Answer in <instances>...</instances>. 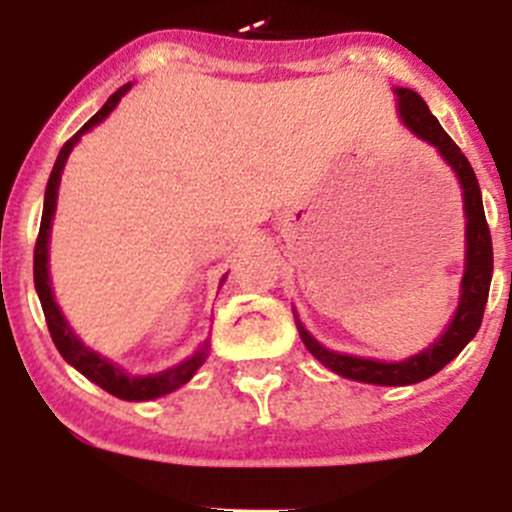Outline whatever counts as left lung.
<instances>
[{
  "label": "left lung",
  "instance_id": "left-lung-1",
  "mask_svg": "<svg viewBox=\"0 0 512 512\" xmlns=\"http://www.w3.org/2000/svg\"><path fill=\"white\" fill-rule=\"evenodd\" d=\"M394 91L396 96H399L401 121L409 126L411 133H416L421 141L431 143V146L441 153V158L451 165L458 183H461L463 188V213H466V270H463L461 302H458L456 314H453L446 332H443L431 347L409 356V359L404 361H376L361 359V356L329 352V349L322 347V344L304 329V324L294 317L297 319L299 337H302L304 347L309 349V354H312L314 359H319L327 369L344 376V379L379 386L418 384V381L438 374L448 361L456 359V356L463 352V347L476 337V332L480 329L485 302H488L490 277H493V242H490V230L483 213V198H480V185L471 163L463 156L461 148L453 143V138L443 131L438 118L428 111L426 101H423L416 91Z\"/></svg>",
  "mask_w": 512,
  "mask_h": 512
}]
</instances>
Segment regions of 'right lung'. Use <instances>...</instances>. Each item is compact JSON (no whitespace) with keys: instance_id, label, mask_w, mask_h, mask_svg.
<instances>
[{"instance_id":"obj_1","label":"right lung","mask_w":512,"mask_h":512,"mask_svg":"<svg viewBox=\"0 0 512 512\" xmlns=\"http://www.w3.org/2000/svg\"><path fill=\"white\" fill-rule=\"evenodd\" d=\"M131 86L133 84H126L121 86L116 94H111V98L103 103L101 111H98L96 116H91L89 121L81 126V131L74 133V136L64 143V148L59 151V158H56L54 170H51L49 175V183H46L44 213H41L39 237H36V247H34V287H36V294H39L41 309H44L46 324H49V334L51 339H54L59 354L64 356L74 369H79L86 379L94 381V384L101 386L103 391H108V394L126 401H148V399H158V396L170 394V391L188 384V381L193 379L195 371H198L200 366H203V361L208 359V342H205L193 356H188V359L180 361L178 366H173V369H165V371H158V374H148V376H131L123 369H118L116 364H111L108 359H103L101 354L91 352V349L76 337L74 329L69 327V322H66L64 314H61L59 304L54 302V292H51V282H49V232H51V220H54L56 195H59L61 170H64L66 158H69V153L74 151L79 138L84 136L86 131H91L96 123H101L103 118L118 106V101H121L123 94H126ZM225 277L220 280V285L225 282Z\"/></svg>"}]
</instances>
